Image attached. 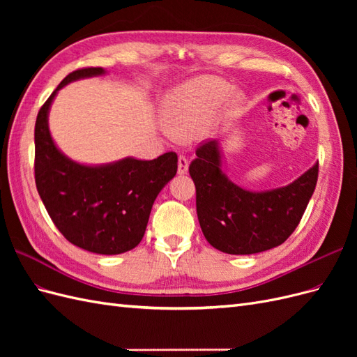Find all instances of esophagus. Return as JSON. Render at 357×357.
<instances>
[{
	"label": "esophagus",
	"instance_id": "obj_1",
	"mask_svg": "<svg viewBox=\"0 0 357 357\" xmlns=\"http://www.w3.org/2000/svg\"><path fill=\"white\" fill-rule=\"evenodd\" d=\"M188 169H189V162H188V159H186L185 156H183V155H180V156H178V174H180V176L186 174Z\"/></svg>",
	"mask_w": 357,
	"mask_h": 357
}]
</instances>
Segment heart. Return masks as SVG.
<instances>
[{
  "label": "heart",
  "mask_w": 357,
  "mask_h": 357,
  "mask_svg": "<svg viewBox=\"0 0 357 357\" xmlns=\"http://www.w3.org/2000/svg\"><path fill=\"white\" fill-rule=\"evenodd\" d=\"M231 86L214 77H197L172 89L164 101L165 134L177 139H193L207 131ZM243 96L234 95L226 102V114L241 110Z\"/></svg>",
  "instance_id": "obj_1"
}]
</instances>
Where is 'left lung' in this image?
<instances>
[{"label":"left lung","mask_w":357,"mask_h":357,"mask_svg":"<svg viewBox=\"0 0 357 357\" xmlns=\"http://www.w3.org/2000/svg\"><path fill=\"white\" fill-rule=\"evenodd\" d=\"M189 167L197 188V213L202 234L228 255H253L283 244L296 229L316 189L319 164L287 186L247 190L222 169V149L210 139L197 150Z\"/></svg>","instance_id":"left-lung-1"}]
</instances>
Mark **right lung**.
<instances>
[{
	"instance_id": "add662e5",
	"label": "right lung",
	"mask_w": 357,
	"mask_h": 357,
	"mask_svg": "<svg viewBox=\"0 0 357 357\" xmlns=\"http://www.w3.org/2000/svg\"><path fill=\"white\" fill-rule=\"evenodd\" d=\"M102 74L101 67L70 73L43 104L34 132L36 185L50 219L71 244L98 255H121L143 240L156 197L176 176L177 155L86 165L61 152L49 129L53 100L68 83Z\"/></svg>"
}]
</instances>
